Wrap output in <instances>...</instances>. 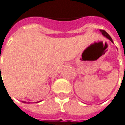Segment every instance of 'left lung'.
<instances>
[{"instance_id":"obj_1","label":"left lung","mask_w":125,"mask_h":125,"mask_svg":"<svg viewBox=\"0 0 125 125\" xmlns=\"http://www.w3.org/2000/svg\"><path fill=\"white\" fill-rule=\"evenodd\" d=\"M100 32H101V33H102V34L103 35V36H105V37H107V39H109L112 42H113V40H112V38L110 37V36L105 31V30H100Z\"/></svg>"}]
</instances>
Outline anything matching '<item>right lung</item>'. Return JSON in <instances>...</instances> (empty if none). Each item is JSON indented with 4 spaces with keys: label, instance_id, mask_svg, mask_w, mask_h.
Segmentation results:
<instances>
[{
    "label": "right lung",
    "instance_id": "right-lung-1",
    "mask_svg": "<svg viewBox=\"0 0 125 125\" xmlns=\"http://www.w3.org/2000/svg\"><path fill=\"white\" fill-rule=\"evenodd\" d=\"M0 79H1V76H0ZM23 103H26V102H24V101H23Z\"/></svg>",
    "mask_w": 125,
    "mask_h": 125
}]
</instances>
